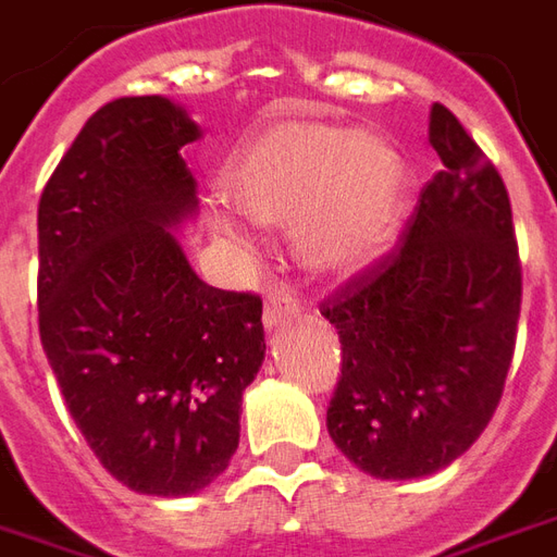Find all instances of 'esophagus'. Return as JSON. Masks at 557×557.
<instances>
[{"mask_svg":"<svg viewBox=\"0 0 557 557\" xmlns=\"http://www.w3.org/2000/svg\"><path fill=\"white\" fill-rule=\"evenodd\" d=\"M301 313V307L298 301L292 298L286 289H274L268 295L265 301V313H262V322H265V329H277L283 322H289L292 317H298Z\"/></svg>","mask_w":557,"mask_h":557,"instance_id":"34e87169","label":"esophagus"}]
</instances>
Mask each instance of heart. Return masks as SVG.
Instances as JSON below:
<instances>
[{"label": "heart", "instance_id": "1", "mask_svg": "<svg viewBox=\"0 0 557 557\" xmlns=\"http://www.w3.org/2000/svg\"><path fill=\"white\" fill-rule=\"evenodd\" d=\"M228 205L262 225H289L295 256L319 274H356L395 244L407 169L380 135L332 123H277L220 171ZM216 238L247 247L238 223L211 213Z\"/></svg>", "mask_w": 557, "mask_h": 557}]
</instances>
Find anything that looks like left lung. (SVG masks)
<instances>
[{
	"label": "left lung",
	"instance_id": "1",
	"mask_svg": "<svg viewBox=\"0 0 557 557\" xmlns=\"http://www.w3.org/2000/svg\"><path fill=\"white\" fill-rule=\"evenodd\" d=\"M428 141L443 171L400 247L319 307L344 352L325 425L376 480L428 476L468 453L497 410L522 310L500 174L443 104Z\"/></svg>",
	"mask_w": 557,
	"mask_h": 557
}]
</instances>
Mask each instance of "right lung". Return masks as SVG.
Here are the masks:
<instances>
[{
	"label": "right lung",
	"instance_id": "1",
	"mask_svg": "<svg viewBox=\"0 0 557 557\" xmlns=\"http://www.w3.org/2000/svg\"><path fill=\"white\" fill-rule=\"evenodd\" d=\"M165 96L89 116L38 201V334L65 407L132 492L196 495L232 461L240 398L265 359L262 298L213 289L177 228L198 208Z\"/></svg>",
	"mask_w": 557,
	"mask_h": 557
}]
</instances>
